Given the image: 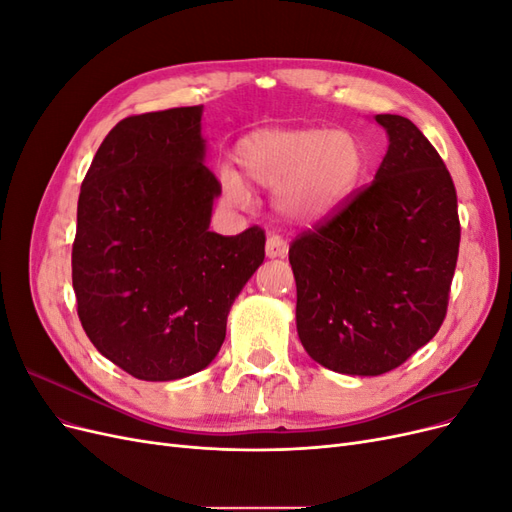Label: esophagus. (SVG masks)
I'll use <instances>...</instances> for the list:
<instances>
[{"instance_id": "34e87169", "label": "esophagus", "mask_w": 512, "mask_h": 512, "mask_svg": "<svg viewBox=\"0 0 512 512\" xmlns=\"http://www.w3.org/2000/svg\"><path fill=\"white\" fill-rule=\"evenodd\" d=\"M265 252H267V258H284L288 254V243L280 235H269Z\"/></svg>"}]
</instances>
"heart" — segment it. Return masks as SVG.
Wrapping results in <instances>:
<instances>
[{
    "label": "heart",
    "instance_id": "obj_1",
    "mask_svg": "<svg viewBox=\"0 0 512 512\" xmlns=\"http://www.w3.org/2000/svg\"><path fill=\"white\" fill-rule=\"evenodd\" d=\"M245 179L273 192L275 211L292 224H316L342 209L367 173V149L356 134L327 128L260 130L237 147ZM222 196L245 207L250 190L235 170L220 173Z\"/></svg>",
    "mask_w": 512,
    "mask_h": 512
}]
</instances>
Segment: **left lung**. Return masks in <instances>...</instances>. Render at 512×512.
Wrapping results in <instances>:
<instances>
[{"instance_id":"8db88e82","label":"left lung","mask_w":512,"mask_h":512,"mask_svg":"<svg viewBox=\"0 0 512 512\" xmlns=\"http://www.w3.org/2000/svg\"><path fill=\"white\" fill-rule=\"evenodd\" d=\"M389 149L367 188L290 245L297 333L316 363L380 376L438 333L459 254L457 192L401 115H376Z\"/></svg>"}]
</instances>
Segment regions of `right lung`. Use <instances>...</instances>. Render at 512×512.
<instances>
[{"mask_svg":"<svg viewBox=\"0 0 512 512\" xmlns=\"http://www.w3.org/2000/svg\"><path fill=\"white\" fill-rule=\"evenodd\" d=\"M205 156L203 106L134 115L108 132L81 185L79 318L98 352L138 380L211 365L232 303L265 260L258 226L209 230L222 188Z\"/></svg>","mask_w":512,"mask_h":512,"instance_id":"right-lung-1","label":"right lung"}]
</instances>
